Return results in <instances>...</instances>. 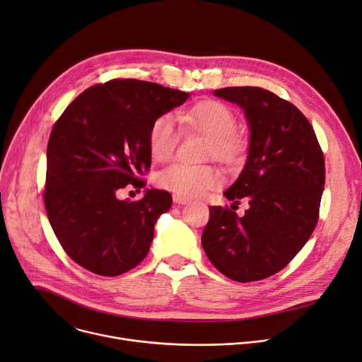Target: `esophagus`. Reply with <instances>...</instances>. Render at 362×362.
I'll use <instances>...</instances> for the list:
<instances>
[{
    "label": "esophagus",
    "mask_w": 362,
    "mask_h": 362,
    "mask_svg": "<svg viewBox=\"0 0 362 362\" xmlns=\"http://www.w3.org/2000/svg\"><path fill=\"white\" fill-rule=\"evenodd\" d=\"M173 201H175L176 204H180V205H185V204H187V202H189V199H187V198L180 197V195H173Z\"/></svg>",
    "instance_id": "34e87169"
}]
</instances>
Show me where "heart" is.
Instances as JSON below:
<instances>
[{
  "label": "heart",
  "instance_id": "heart-1",
  "mask_svg": "<svg viewBox=\"0 0 362 362\" xmlns=\"http://www.w3.org/2000/svg\"><path fill=\"white\" fill-rule=\"evenodd\" d=\"M180 122L210 138L208 154L224 163H235L242 152V141L235 135L236 117L229 107L217 101H202L179 114ZM179 144V127L170 114H161L148 132L151 156L158 163L173 158ZM221 171L213 165H189L176 163L161 170L157 183L180 197H199L223 185Z\"/></svg>",
  "mask_w": 362,
  "mask_h": 362
}]
</instances>
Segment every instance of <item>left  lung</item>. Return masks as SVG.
Segmentation results:
<instances>
[{
    "label": "left lung",
    "instance_id": "left-lung-1",
    "mask_svg": "<svg viewBox=\"0 0 362 362\" xmlns=\"http://www.w3.org/2000/svg\"><path fill=\"white\" fill-rule=\"evenodd\" d=\"M214 95L238 104L250 126L248 158L224 192L232 206L246 198L250 208L239 217L227 206H211L201 243L226 277L257 281L286 267L314 232L325 157L307 117L276 93L232 86Z\"/></svg>",
    "mask_w": 362,
    "mask_h": 362
}]
</instances>
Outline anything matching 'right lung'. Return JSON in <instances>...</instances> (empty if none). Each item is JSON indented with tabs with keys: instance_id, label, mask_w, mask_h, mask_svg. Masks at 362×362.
Returning <instances> with one entry per match:
<instances>
[{
	"instance_id": "obj_1",
	"label": "right lung",
	"mask_w": 362,
	"mask_h": 362,
	"mask_svg": "<svg viewBox=\"0 0 362 362\" xmlns=\"http://www.w3.org/2000/svg\"><path fill=\"white\" fill-rule=\"evenodd\" d=\"M189 93L136 79H114L83 90L57 120L47 148L44 202L67 255L100 276H119L146 257L154 226L171 195L146 189L122 201L120 189L144 187L151 165L149 127Z\"/></svg>"
}]
</instances>
